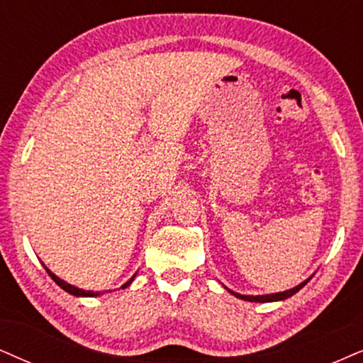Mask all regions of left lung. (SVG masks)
Wrapping results in <instances>:
<instances>
[{
    "mask_svg": "<svg viewBox=\"0 0 363 363\" xmlns=\"http://www.w3.org/2000/svg\"><path fill=\"white\" fill-rule=\"evenodd\" d=\"M306 283H308V279H306V281H303V283H300V284H298V286L291 288V290L279 291V293H272V295H256V296H253V295H240V293L231 291V290H228V291L231 293V295H235L236 298H241V300H245V301H258V303H268V301L286 300V298H290V296L295 295L296 291H300Z\"/></svg>",
    "mask_w": 363,
    "mask_h": 363,
    "instance_id": "1",
    "label": "left lung"
}]
</instances>
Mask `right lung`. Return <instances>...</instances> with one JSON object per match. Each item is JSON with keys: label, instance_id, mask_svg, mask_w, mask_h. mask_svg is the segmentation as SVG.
Instances as JSON below:
<instances>
[{"label": "right lung", "instance_id": "obj_1", "mask_svg": "<svg viewBox=\"0 0 363 363\" xmlns=\"http://www.w3.org/2000/svg\"><path fill=\"white\" fill-rule=\"evenodd\" d=\"M45 266V264H43ZM45 269H47V273L50 274V277H52V279L55 283L58 284L60 288H63V290H65L67 293H70V295H75V296H99L100 293H94V291H85V290H80V288H77V286H73V284H70V283H67V281H63V279H60L57 274H53L52 272H50V269L47 268V266H45ZM134 278H135V274L134 277H132L130 279H128L127 283H123L122 284V288H127L128 284H130L132 281H134Z\"/></svg>", "mask_w": 363, "mask_h": 363}]
</instances>
